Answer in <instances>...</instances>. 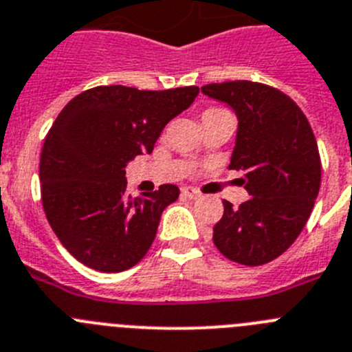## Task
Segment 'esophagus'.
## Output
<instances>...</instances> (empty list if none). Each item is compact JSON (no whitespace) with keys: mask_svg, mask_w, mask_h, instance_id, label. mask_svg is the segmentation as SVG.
Listing matches in <instances>:
<instances>
[{"mask_svg":"<svg viewBox=\"0 0 352 352\" xmlns=\"http://www.w3.org/2000/svg\"><path fill=\"white\" fill-rule=\"evenodd\" d=\"M180 192H182V196H186V198H189V199H198L199 196H201L198 191H195L192 188H182L180 189Z\"/></svg>","mask_w":352,"mask_h":352,"instance_id":"obj_1","label":"esophagus"}]
</instances>
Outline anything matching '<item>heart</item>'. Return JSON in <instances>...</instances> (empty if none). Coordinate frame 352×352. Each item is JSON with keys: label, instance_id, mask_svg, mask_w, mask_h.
<instances>
[{"label": "heart", "instance_id": "obj_1", "mask_svg": "<svg viewBox=\"0 0 352 352\" xmlns=\"http://www.w3.org/2000/svg\"><path fill=\"white\" fill-rule=\"evenodd\" d=\"M210 110H217V109H210ZM210 110H207V112H210Z\"/></svg>", "mask_w": 352, "mask_h": 352}]
</instances>
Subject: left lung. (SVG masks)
<instances>
[{"label": "left lung", "instance_id": "8db88e82", "mask_svg": "<svg viewBox=\"0 0 352 352\" xmlns=\"http://www.w3.org/2000/svg\"><path fill=\"white\" fill-rule=\"evenodd\" d=\"M207 96L239 117L231 170H243L251 198L224 199L215 247L231 261L258 267L287 251L310 217L321 186L318 142L305 113L283 91L251 80L207 84Z\"/></svg>", "mask_w": 352, "mask_h": 352}]
</instances>
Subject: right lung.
<instances>
[{
	"label": "right lung",
	"mask_w": 352,
	"mask_h": 352,
	"mask_svg": "<svg viewBox=\"0 0 352 352\" xmlns=\"http://www.w3.org/2000/svg\"><path fill=\"white\" fill-rule=\"evenodd\" d=\"M196 85L140 91L98 85L61 110L40 157L42 204L66 251L98 272L135 267L153 245L161 214L179 198L163 184L126 195V164L151 154L161 131L198 96Z\"/></svg>",
	"instance_id": "1"
}]
</instances>
